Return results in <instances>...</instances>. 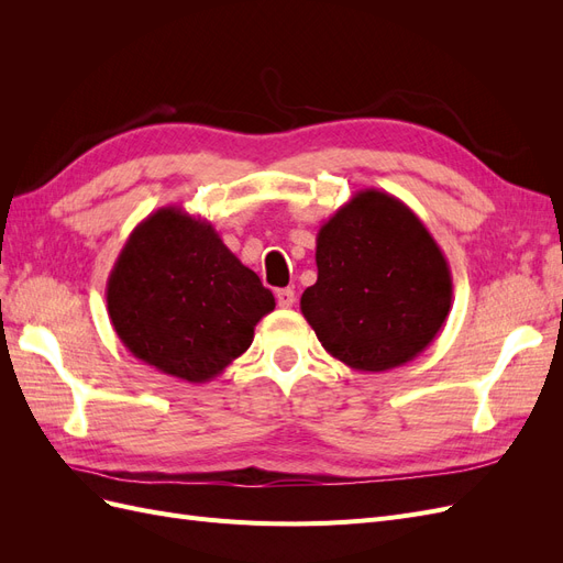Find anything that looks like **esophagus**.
I'll list each match as a JSON object with an SVG mask.
<instances>
[{
	"mask_svg": "<svg viewBox=\"0 0 563 563\" xmlns=\"http://www.w3.org/2000/svg\"><path fill=\"white\" fill-rule=\"evenodd\" d=\"M296 302V291L294 288H279L277 291V305L279 308H294Z\"/></svg>",
	"mask_w": 563,
	"mask_h": 563,
	"instance_id": "1",
	"label": "esophagus"
}]
</instances>
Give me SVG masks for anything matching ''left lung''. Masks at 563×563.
Here are the masks:
<instances>
[{
  "label": "left lung",
  "instance_id": "1",
  "mask_svg": "<svg viewBox=\"0 0 563 563\" xmlns=\"http://www.w3.org/2000/svg\"><path fill=\"white\" fill-rule=\"evenodd\" d=\"M317 284L300 312L331 356L354 371L404 366L451 312L449 263L397 197L356 192L317 232Z\"/></svg>",
  "mask_w": 563,
  "mask_h": 563
}]
</instances>
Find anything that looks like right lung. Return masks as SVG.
<instances>
[{
  "instance_id": "add662e5",
  "label": "right lung",
  "mask_w": 563,
  "mask_h": 563,
  "mask_svg": "<svg viewBox=\"0 0 563 563\" xmlns=\"http://www.w3.org/2000/svg\"><path fill=\"white\" fill-rule=\"evenodd\" d=\"M108 314L124 347L185 383H207L253 343L275 296L209 220L178 207L135 228L108 277Z\"/></svg>"
}]
</instances>
